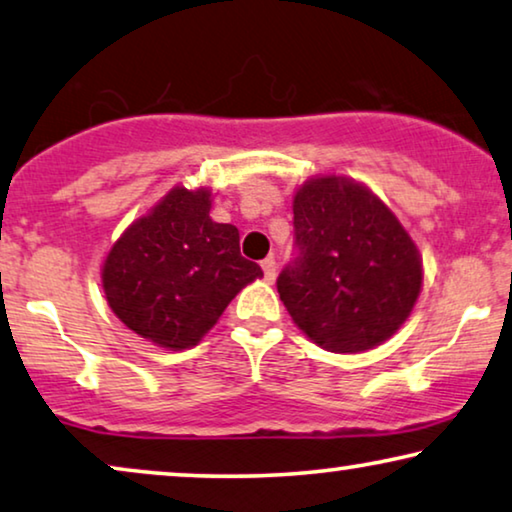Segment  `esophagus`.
<instances>
[{
    "mask_svg": "<svg viewBox=\"0 0 512 512\" xmlns=\"http://www.w3.org/2000/svg\"><path fill=\"white\" fill-rule=\"evenodd\" d=\"M262 271H264V280H266V283H273V280H276V271H278L276 259L266 257L264 262H262Z\"/></svg>",
    "mask_w": 512,
    "mask_h": 512,
    "instance_id": "esophagus-1",
    "label": "esophagus"
}]
</instances>
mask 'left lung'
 <instances>
[{
  "label": "left lung",
  "mask_w": 512,
  "mask_h": 512,
  "mask_svg": "<svg viewBox=\"0 0 512 512\" xmlns=\"http://www.w3.org/2000/svg\"><path fill=\"white\" fill-rule=\"evenodd\" d=\"M297 257L278 294L294 325L329 352H364L408 320L422 290L417 246L369 187L318 176L294 194Z\"/></svg>",
  "instance_id": "1"
}]
</instances>
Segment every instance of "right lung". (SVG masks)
Wrapping results in <instances>:
<instances>
[{
  "instance_id": "add662e5",
  "label": "right lung",
  "mask_w": 512,
  "mask_h": 512,
  "mask_svg": "<svg viewBox=\"0 0 512 512\" xmlns=\"http://www.w3.org/2000/svg\"><path fill=\"white\" fill-rule=\"evenodd\" d=\"M211 190L176 185L113 243L102 285L122 325L167 350L197 345L236 294L262 278L239 229L211 220Z\"/></svg>"
}]
</instances>
